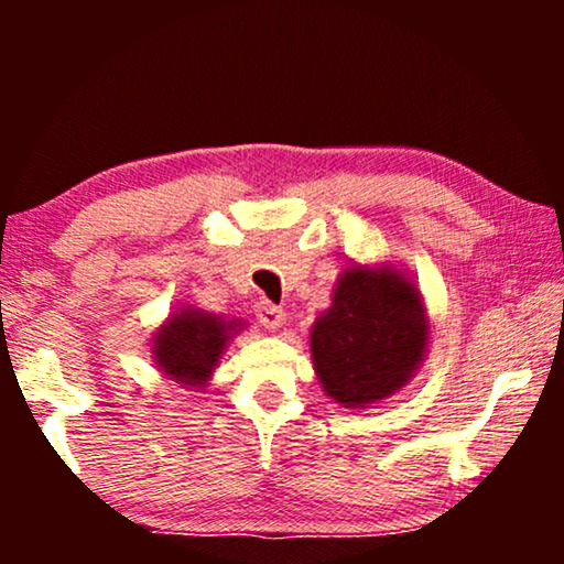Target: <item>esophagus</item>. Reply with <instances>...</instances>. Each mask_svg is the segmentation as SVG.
Returning <instances> with one entry per match:
<instances>
[{"mask_svg": "<svg viewBox=\"0 0 564 564\" xmlns=\"http://www.w3.org/2000/svg\"><path fill=\"white\" fill-rule=\"evenodd\" d=\"M253 315H257V321L261 323V326L267 328H280L282 326V307L269 303V300H259L257 305H253Z\"/></svg>", "mask_w": 564, "mask_h": 564, "instance_id": "1", "label": "esophagus"}]
</instances>
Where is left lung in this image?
<instances>
[{"instance_id": "1", "label": "left lung", "mask_w": 564, "mask_h": 564, "mask_svg": "<svg viewBox=\"0 0 564 564\" xmlns=\"http://www.w3.org/2000/svg\"><path fill=\"white\" fill-rule=\"evenodd\" d=\"M426 315L411 282L351 267L313 326L311 351L336 403L367 405L408 382L426 349Z\"/></svg>"}]
</instances>
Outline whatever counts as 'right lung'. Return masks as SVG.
<instances>
[{
  "mask_svg": "<svg viewBox=\"0 0 564 564\" xmlns=\"http://www.w3.org/2000/svg\"><path fill=\"white\" fill-rule=\"evenodd\" d=\"M234 330V323H226L215 315L187 311L174 315L156 336V361L164 375L184 384H203L220 359L226 341Z\"/></svg>",
  "mask_w": 564,
  "mask_h": 564,
  "instance_id": "1",
  "label": "right lung"
}]
</instances>
